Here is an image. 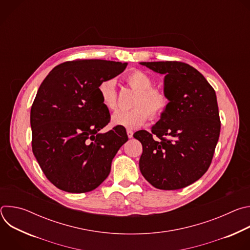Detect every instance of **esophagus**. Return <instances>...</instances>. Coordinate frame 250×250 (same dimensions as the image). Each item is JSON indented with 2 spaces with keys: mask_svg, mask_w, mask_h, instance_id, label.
Segmentation results:
<instances>
[{
  "mask_svg": "<svg viewBox=\"0 0 250 250\" xmlns=\"http://www.w3.org/2000/svg\"><path fill=\"white\" fill-rule=\"evenodd\" d=\"M126 133H127L128 138H132V137H133V131H132V130L127 129V130H126Z\"/></svg>",
  "mask_w": 250,
  "mask_h": 250,
  "instance_id": "1",
  "label": "esophagus"
}]
</instances>
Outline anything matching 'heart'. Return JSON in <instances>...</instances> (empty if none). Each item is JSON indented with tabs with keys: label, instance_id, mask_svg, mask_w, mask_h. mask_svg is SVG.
Returning a JSON list of instances; mask_svg holds the SVG:
<instances>
[{
	"label": "heart",
	"instance_id": "heart-1",
	"mask_svg": "<svg viewBox=\"0 0 250 250\" xmlns=\"http://www.w3.org/2000/svg\"><path fill=\"white\" fill-rule=\"evenodd\" d=\"M127 85L135 91L131 102L132 109L118 111L112 116V124L127 129H135L144 125L148 118L160 119L167 111L170 100L167 94L159 88L153 87V79L141 70H132L125 76ZM98 92L103 104L109 111L118 105V92L115 79H105L99 84Z\"/></svg>",
	"mask_w": 250,
	"mask_h": 250
}]
</instances>
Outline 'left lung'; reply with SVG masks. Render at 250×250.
I'll use <instances>...</instances> for the list:
<instances>
[{
  "instance_id": "8db88e82",
  "label": "left lung",
  "mask_w": 250,
  "mask_h": 250,
  "mask_svg": "<svg viewBox=\"0 0 250 250\" xmlns=\"http://www.w3.org/2000/svg\"><path fill=\"white\" fill-rule=\"evenodd\" d=\"M140 64L165 76L164 92L170 100L151 132L138 130L133 134L142 145L140 172L157 189H182L207 172L215 153L221 130L216 92L189 64Z\"/></svg>"
}]
</instances>
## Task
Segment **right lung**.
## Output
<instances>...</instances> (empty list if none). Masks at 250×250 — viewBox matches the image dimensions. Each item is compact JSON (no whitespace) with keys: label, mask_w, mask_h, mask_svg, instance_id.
I'll return each mask as SVG.
<instances>
[{"label":"right lung","mask_w":250,"mask_h":250,"mask_svg":"<svg viewBox=\"0 0 250 250\" xmlns=\"http://www.w3.org/2000/svg\"><path fill=\"white\" fill-rule=\"evenodd\" d=\"M126 65L100 59L67 61L42 83L30 110L31 146L42 172L58 189L90 192L109 176L113 158L128 138L123 127L100 132L111 116L98 87Z\"/></svg>","instance_id":"obj_1"}]
</instances>
